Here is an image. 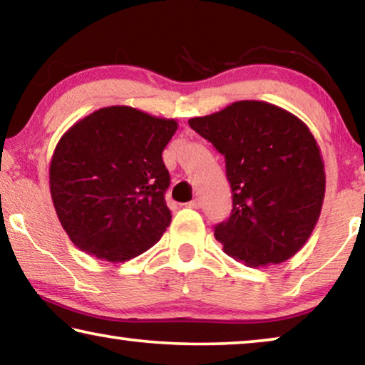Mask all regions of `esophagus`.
Returning <instances> with one entry per match:
<instances>
[{
    "label": "esophagus",
    "instance_id": "1",
    "mask_svg": "<svg viewBox=\"0 0 365 365\" xmlns=\"http://www.w3.org/2000/svg\"><path fill=\"white\" fill-rule=\"evenodd\" d=\"M201 205H203V203H201V200H200V198H195V200L188 201V203H187L188 208H193V210H200V208H201Z\"/></svg>",
    "mask_w": 365,
    "mask_h": 365
}]
</instances>
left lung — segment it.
Returning <instances> with one entry per match:
<instances>
[{"label": "left lung", "mask_w": 365, "mask_h": 365, "mask_svg": "<svg viewBox=\"0 0 365 365\" xmlns=\"http://www.w3.org/2000/svg\"><path fill=\"white\" fill-rule=\"evenodd\" d=\"M188 124L226 160L232 210L215 226L222 251L249 267L293 257L317 226L326 187L322 154L307 124L254 100Z\"/></svg>", "instance_id": "8db88e82"}]
</instances>
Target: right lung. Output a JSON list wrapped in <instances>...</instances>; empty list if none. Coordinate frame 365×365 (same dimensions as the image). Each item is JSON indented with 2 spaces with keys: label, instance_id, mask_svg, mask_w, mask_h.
<instances>
[{
  "label": "right lung",
  "instance_id": "right-lung-1",
  "mask_svg": "<svg viewBox=\"0 0 365 365\" xmlns=\"http://www.w3.org/2000/svg\"><path fill=\"white\" fill-rule=\"evenodd\" d=\"M177 128L175 119L108 106L62 135L48 180L58 220L75 246L124 262L159 241L172 220L162 152Z\"/></svg>",
  "mask_w": 365,
  "mask_h": 365
}]
</instances>
